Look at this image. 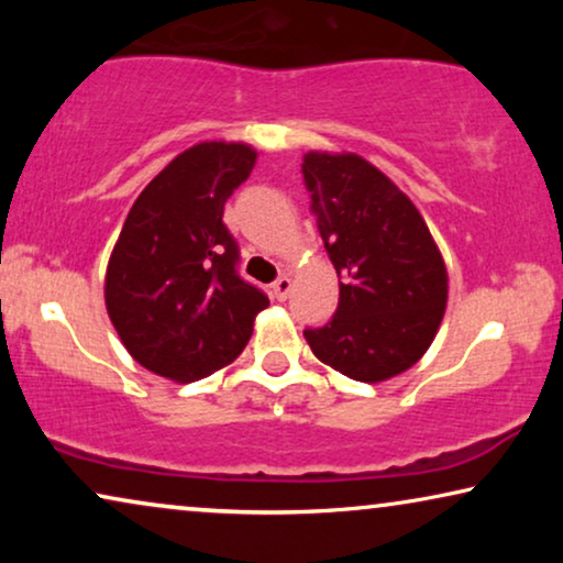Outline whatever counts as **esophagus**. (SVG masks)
<instances>
[{
    "mask_svg": "<svg viewBox=\"0 0 563 563\" xmlns=\"http://www.w3.org/2000/svg\"><path fill=\"white\" fill-rule=\"evenodd\" d=\"M289 291H291V279L289 276H279V279L274 282V297L279 299V302H284V299L289 297Z\"/></svg>",
    "mask_w": 563,
    "mask_h": 563,
    "instance_id": "1",
    "label": "esophagus"
}]
</instances>
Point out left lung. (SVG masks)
Returning <instances> with one entry per match:
<instances>
[{
	"label": "left lung",
	"mask_w": 563,
	"mask_h": 563,
	"mask_svg": "<svg viewBox=\"0 0 563 563\" xmlns=\"http://www.w3.org/2000/svg\"><path fill=\"white\" fill-rule=\"evenodd\" d=\"M310 210L338 274V310L305 338L356 382H384L420 361L449 299L441 251L418 207L353 153H307Z\"/></svg>",
	"instance_id": "obj_1"
}]
</instances>
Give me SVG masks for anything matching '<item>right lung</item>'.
I'll return each mask as SVG.
<instances>
[{"mask_svg": "<svg viewBox=\"0 0 563 563\" xmlns=\"http://www.w3.org/2000/svg\"><path fill=\"white\" fill-rule=\"evenodd\" d=\"M256 151L199 143L176 156L130 207L104 279L107 312L137 364L189 384L228 366L268 307L238 274L241 249L222 212Z\"/></svg>", "mask_w": 563, "mask_h": 563, "instance_id": "obj_1", "label": "right lung"}]
</instances>
